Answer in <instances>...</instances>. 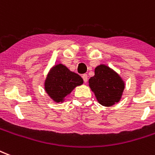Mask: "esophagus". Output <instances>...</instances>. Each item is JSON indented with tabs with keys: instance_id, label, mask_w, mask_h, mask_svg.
<instances>
[{
	"instance_id": "1",
	"label": "esophagus",
	"mask_w": 155,
	"mask_h": 155,
	"mask_svg": "<svg viewBox=\"0 0 155 155\" xmlns=\"http://www.w3.org/2000/svg\"><path fill=\"white\" fill-rule=\"evenodd\" d=\"M82 79H83V81H84V83H86V82H87V81H88L87 74H82Z\"/></svg>"
}]
</instances>
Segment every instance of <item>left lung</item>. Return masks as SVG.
<instances>
[{
	"label": "left lung",
	"instance_id": "8db88e82",
	"mask_svg": "<svg viewBox=\"0 0 155 155\" xmlns=\"http://www.w3.org/2000/svg\"><path fill=\"white\" fill-rule=\"evenodd\" d=\"M89 84L99 103L104 106H111L119 102L124 89L120 75L104 64L95 68L94 75L89 80Z\"/></svg>",
	"mask_w": 155,
	"mask_h": 155
}]
</instances>
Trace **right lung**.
<instances>
[{
    "instance_id": "1",
    "label": "right lung",
    "mask_w": 155,
    "mask_h": 155,
    "mask_svg": "<svg viewBox=\"0 0 155 155\" xmlns=\"http://www.w3.org/2000/svg\"><path fill=\"white\" fill-rule=\"evenodd\" d=\"M82 84L83 79L79 74L60 64L51 69L45 82V89L52 100L62 102L74 87Z\"/></svg>"
}]
</instances>
